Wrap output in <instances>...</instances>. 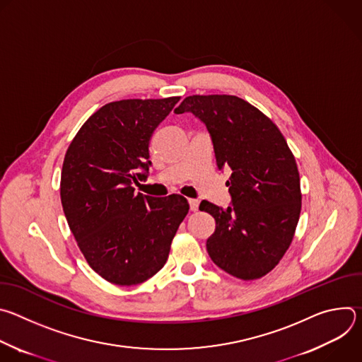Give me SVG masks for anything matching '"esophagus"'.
I'll return each instance as SVG.
<instances>
[{"instance_id": "1", "label": "esophagus", "mask_w": 362, "mask_h": 362, "mask_svg": "<svg viewBox=\"0 0 362 362\" xmlns=\"http://www.w3.org/2000/svg\"><path fill=\"white\" fill-rule=\"evenodd\" d=\"M189 204H190V211L196 212L199 208V202L196 199H189Z\"/></svg>"}]
</instances>
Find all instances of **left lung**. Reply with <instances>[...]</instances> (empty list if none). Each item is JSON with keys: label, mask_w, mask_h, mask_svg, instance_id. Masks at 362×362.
<instances>
[{"label": "left lung", "mask_w": 362, "mask_h": 362, "mask_svg": "<svg viewBox=\"0 0 362 362\" xmlns=\"http://www.w3.org/2000/svg\"><path fill=\"white\" fill-rule=\"evenodd\" d=\"M193 113L208 129L218 169L229 168L232 206L202 200L215 218L206 242L211 259L243 281L265 276L288 250L300 214V182L293 154L276 124L247 101L228 94L189 95L176 115Z\"/></svg>", "instance_id": "1"}]
</instances>
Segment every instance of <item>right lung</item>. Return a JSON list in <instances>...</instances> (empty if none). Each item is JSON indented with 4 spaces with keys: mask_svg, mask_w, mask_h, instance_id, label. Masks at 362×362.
<instances>
[{
    "mask_svg": "<svg viewBox=\"0 0 362 362\" xmlns=\"http://www.w3.org/2000/svg\"><path fill=\"white\" fill-rule=\"evenodd\" d=\"M180 97L129 98L98 109L64 156L63 211L87 264L106 281L132 286L158 274L189 212L180 194L134 193L146 179L148 141Z\"/></svg>",
    "mask_w": 362,
    "mask_h": 362,
    "instance_id": "1",
    "label": "right lung"
}]
</instances>
